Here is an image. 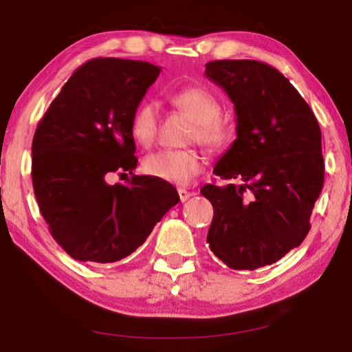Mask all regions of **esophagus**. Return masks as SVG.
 <instances>
[{"label": "esophagus", "instance_id": "obj_1", "mask_svg": "<svg viewBox=\"0 0 352 352\" xmlns=\"http://www.w3.org/2000/svg\"><path fill=\"white\" fill-rule=\"evenodd\" d=\"M177 190H178V195H180L182 201H186L190 197V195H192V192H189V190L184 189V188H178Z\"/></svg>", "mask_w": 352, "mask_h": 352}]
</instances>
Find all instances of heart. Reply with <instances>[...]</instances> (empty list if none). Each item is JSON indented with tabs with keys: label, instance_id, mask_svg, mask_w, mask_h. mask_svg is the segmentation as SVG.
<instances>
[{
	"label": "heart",
	"instance_id": "b5f03b06",
	"mask_svg": "<svg viewBox=\"0 0 352 352\" xmlns=\"http://www.w3.org/2000/svg\"><path fill=\"white\" fill-rule=\"evenodd\" d=\"M172 105L194 121L190 130V140H195L211 151L226 147L233 140V124L220 118L222 105L219 99L201 87H188L170 98ZM158 116L153 104H142L133 113L130 122V132L136 144L142 147L151 146L157 136ZM146 174L160 180L188 184L205 168L204 155L194 148H162L147 155L142 163Z\"/></svg>",
	"mask_w": 352,
	"mask_h": 352
}]
</instances>
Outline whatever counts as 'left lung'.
<instances>
[{
    "mask_svg": "<svg viewBox=\"0 0 352 352\" xmlns=\"http://www.w3.org/2000/svg\"><path fill=\"white\" fill-rule=\"evenodd\" d=\"M206 77L236 110L237 138L205 184L214 217L206 242L233 270L270 265L300 245L324 182L317 118L276 68L258 60H214Z\"/></svg>",
    "mask_w": 352,
    "mask_h": 352,
    "instance_id": "1",
    "label": "left lung"
}]
</instances>
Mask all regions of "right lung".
<instances>
[{
    "instance_id": "obj_1",
    "label": "right lung",
    "mask_w": 352,
    "mask_h": 352,
    "mask_svg": "<svg viewBox=\"0 0 352 352\" xmlns=\"http://www.w3.org/2000/svg\"><path fill=\"white\" fill-rule=\"evenodd\" d=\"M160 71L148 62L91 58L40 119L32 140L34 194L52 237L71 258L121 261L180 201L170 183L133 174L138 158L130 122ZM113 171L133 178L109 185Z\"/></svg>"
}]
</instances>
